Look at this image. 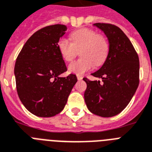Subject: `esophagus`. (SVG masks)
<instances>
[{"label": "esophagus", "mask_w": 152, "mask_h": 152, "mask_svg": "<svg viewBox=\"0 0 152 152\" xmlns=\"http://www.w3.org/2000/svg\"><path fill=\"white\" fill-rule=\"evenodd\" d=\"M77 80H82V76H81V75H77Z\"/></svg>", "instance_id": "1"}]
</instances>
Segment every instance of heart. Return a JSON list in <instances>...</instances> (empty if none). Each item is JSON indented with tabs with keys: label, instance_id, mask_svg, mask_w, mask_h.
<instances>
[{
	"label": "heart",
	"instance_id": "obj_1",
	"mask_svg": "<svg viewBox=\"0 0 152 152\" xmlns=\"http://www.w3.org/2000/svg\"><path fill=\"white\" fill-rule=\"evenodd\" d=\"M71 42L66 38H61L58 42V49L64 60L71 61L80 51L81 59L69 64L68 71L75 75H82L93 67L100 66L107 58L109 43L103 35L98 34L95 30L83 28L70 35Z\"/></svg>",
	"mask_w": 152,
	"mask_h": 152
}]
</instances>
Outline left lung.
<instances>
[{"label": "left lung", "instance_id": "8db88e82", "mask_svg": "<svg viewBox=\"0 0 152 152\" xmlns=\"http://www.w3.org/2000/svg\"><path fill=\"white\" fill-rule=\"evenodd\" d=\"M93 26L104 33L109 43L107 58L99 70L93 73L100 81L83 80L87 84L84 94L89 111L100 117L117 115L124 110L139 85L140 63L137 52L120 28L107 23Z\"/></svg>", "mask_w": 152, "mask_h": 152}]
</instances>
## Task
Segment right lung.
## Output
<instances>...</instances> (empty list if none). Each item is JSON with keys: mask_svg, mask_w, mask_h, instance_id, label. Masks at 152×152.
Masks as SVG:
<instances>
[{"mask_svg": "<svg viewBox=\"0 0 152 152\" xmlns=\"http://www.w3.org/2000/svg\"><path fill=\"white\" fill-rule=\"evenodd\" d=\"M66 30L65 25L56 24L37 30L16 59L14 74L18 96L24 107L38 117L61 112L77 81L75 75L59 77L66 66L57 45Z\"/></svg>", "mask_w": 152, "mask_h": 152, "instance_id": "right-lung-1", "label": "right lung"}]
</instances>
